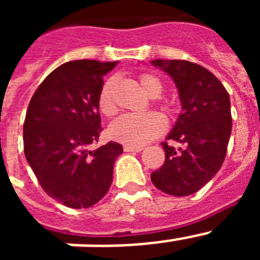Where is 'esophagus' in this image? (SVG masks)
I'll return each mask as SVG.
<instances>
[{
  "label": "esophagus",
  "mask_w": 260,
  "mask_h": 260,
  "mask_svg": "<svg viewBox=\"0 0 260 260\" xmlns=\"http://www.w3.org/2000/svg\"><path fill=\"white\" fill-rule=\"evenodd\" d=\"M125 152H141L143 148L142 147H134V146H123Z\"/></svg>",
  "instance_id": "1"
}]
</instances>
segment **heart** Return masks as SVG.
I'll return each instance as SVG.
<instances>
[{
  "label": "heart",
  "instance_id": "obj_1",
  "mask_svg": "<svg viewBox=\"0 0 260 260\" xmlns=\"http://www.w3.org/2000/svg\"><path fill=\"white\" fill-rule=\"evenodd\" d=\"M139 83L142 89L150 98H158L162 92V83L157 77L151 74L139 75ZM114 79L105 80L98 96V108L100 113L105 117H113L117 113L114 102ZM167 122L164 117L155 112L144 114H123L117 118L109 127V135L112 139L121 142L127 146L139 147L155 141L165 132Z\"/></svg>",
  "mask_w": 260,
  "mask_h": 260
}]
</instances>
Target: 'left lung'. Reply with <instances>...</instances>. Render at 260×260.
<instances>
[{"label":"left lung","instance_id":"left-lung-1","mask_svg":"<svg viewBox=\"0 0 260 260\" xmlns=\"http://www.w3.org/2000/svg\"><path fill=\"white\" fill-rule=\"evenodd\" d=\"M151 62L173 78L182 103V113L167 138L182 147L162 142L165 161L151 174V181L165 194L186 197L212 180L224 162L232 133L229 93L198 63L185 59Z\"/></svg>","mask_w":260,"mask_h":260}]
</instances>
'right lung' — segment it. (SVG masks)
Returning a JSON list of instances; mask_svg holds the SVG:
<instances>
[{
	"mask_svg": "<svg viewBox=\"0 0 260 260\" xmlns=\"http://www.w3.org/2000/svg\"><path fill=\"white\" fill-rule=\"evenodd\" d=\"M117 62L78 59L53 70L32 96L23 125L24 155L50 198L70 208H88L108 192L123 148L89 146L103 132L98 96Z\"/></svg>",
	"mask_w": 260,
	"mask_h": 260,
	"instance_id": "right-lung-1",
	"label": "right lung"
}]
</instances>
